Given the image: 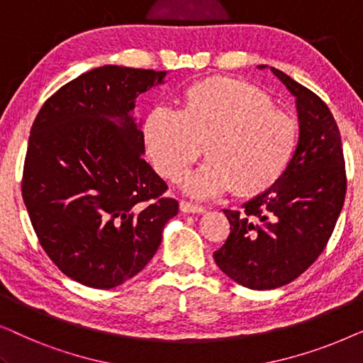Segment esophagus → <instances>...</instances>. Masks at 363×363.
<instances>
[{"instance_id":"esophagus-1","label":"esophagus","mask_w":363,"mask_h":363,"mask_svg":"<svg viewBox=\"0 0 363 363\" xmlns=\"http://www.w3.org/2000/svg\"><path fill=\"white\" fill-rule=\"evenodd\" d=\"M180 210L183 213H203L205 211V208H203L201 205H195V203H191V201L183 200L180 203Z\"/></svg>"}]
</instances>
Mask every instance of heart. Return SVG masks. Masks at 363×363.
<instances>
[{
    "label": "heart",
    "instance_id": "heart-1",
    "mask_svg": "<svg viewBox=\"0 0 363 363\" xmlns=\"http://www.w3.org/2000/svg\"><path fill=\"white\" fill-rule=\"evenodd\" d=\"M153 167L178 180L206 145L210 158L183 178V190L213 200L236 190L264 191L284 175L299 140L289 112L272 106L266 92L233 77H213L186 92L185 108L157 104L143 122Z\"/></svg>",
    "mask_w": 363,
    "mask_h": 363
}]
</instances>
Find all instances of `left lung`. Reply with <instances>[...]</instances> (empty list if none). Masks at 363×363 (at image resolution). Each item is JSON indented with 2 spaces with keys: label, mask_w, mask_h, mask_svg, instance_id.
<instances>
[{
  "label": "left lung",
  "mask_w": 363,
  "mask_h": 363,
  "mask_svg": "<svg viewBox=\"0 0 363 363\" xmlns=\"http://www.w3.org/2000/svg\"><path fill=\"white\" fill-rule=\"evenodd\" d=\"M271 71L296 97L297 148L274 185L241 210H223L231 233L213 255L228 277L256 291L289 284L319 257L347 191L340 132L329 107L279 69Z\"/></svg>",
  "instance_id": "left-lung-1"
}]
</instances>
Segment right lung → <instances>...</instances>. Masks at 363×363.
<instances>
[{
    "label": "right lung",
    "instance_id": "add662e5",
    "mask_svg": "<svg viewBox=\"0 0 363 363\" xmlns=\"http://www.w3.org/2000/svg\"><path fill=\"white\" fill-rule=\"evenodd\" d=\"M167 71L102 66L62 86L31 127L23 200L43 250L71 279L112 289L138 274L178 201L143 160L135 99Z\"/></svg>",
    "mask_w": 363,
    "mask_h": 363
}]
</instances>
